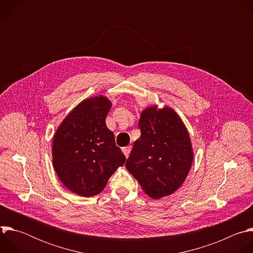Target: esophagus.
<instances>
[{"instance_id": "1", "label": "esophagus", "mask_w": 253, "mask_h": 253, "mask_svg": "<svg viewBox=\"0 0 253 253\" xmlns=\"http://www.w3.org/2000/svg\"><path fill=\"white\" fill-rule=\"evenodd\" d=\"M122 151H123L124 155H125L126 157H128V156H129V154H130V151H131V147H130V146L124 147V148H122Z\"/></svg>"}]
</instances>
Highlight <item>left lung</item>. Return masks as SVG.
I'll list each match as a JSON object with an SVG mask.
<instances>
[{
	"mask_svg": "<svg viewBox=\"0 0 253 253\" xmlns=\"http://www.w3.org/2000/svg\"><path fill=\"white\" fill-rule=\"evenodd\" d=\"M138 125L141 136L134 142L125 166L151 198L170 195L182 185L192 165L189 133L167 106L144 109Z\"/></svg>",
	"mask_w": 253,
	"mask_h": 253,
	"instance_id": "8db88e82",
	"label": "left lung"
}]
</instances>
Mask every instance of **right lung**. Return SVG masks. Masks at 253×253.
<instances>
[{
  "label": "right lung",
  "mask_w": 253,
  "mask_h": 253,
  "mask_svg": "<svg viewBox=\"0 0 253 253\" xmlns=\"http://www.w3.org/2000/svg\"><path fill=\"white\" fill-rule=\"evenodd\" d=\"M111 106L104 96L85 99L66 116L54 135V169L65 187L77 195L99 194L125 163L114 133L105 122Z\"/></svg>",
  "instance_id": "right-lung-1"
}]
</instances>
